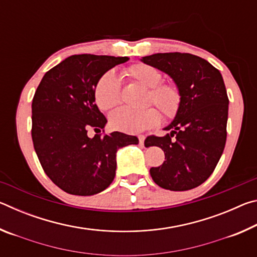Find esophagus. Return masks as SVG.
I'll return each mask as SVG.
<instances>
[{"label":"esophagus","instance_id":"obj_1","mask_svg":"<svg viewBox=\"0 0 257 257\" xmlns=\"http://www.w3.org/2000/svg\"><path fill=\"white\" fill-rule=\"evenodd\" d=\"M138 139H139V144H141V145L144 144V141H145V136H144V135H139Z\"/></svg>","mask_w":257,"mask_h":257}]
</instances>
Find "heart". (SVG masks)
Segmentation results:
<instances>
[{
  "label": "heart",
  "mask_w": 257,
  "mask_h": 257,
  "mask_svg": "<svg viewBox=\"0 0 257 257\" xmlns=\"http://www.w3.org/2000/svg\"><path fill=\"white\" fill-rule=\"evenodd\" d=\"M128 76L149 89L147 103H154L167 119H172L181 105L179 88L173 84L162 81V75L158 69L144 63L134 64L127 69ZM95 101L101 110H110L121 101V85L118 76L113 71H106L99 77L95 85ZM161 121L160 112L154 107L143 111H134L121 107L111 113L110 123L119 132L137 134L155 127Z\"/></svg>",
  "instance_id": "heart-1"
}]
</instances>
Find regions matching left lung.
<instances>
[{
	"mask_svg": "<svg viewBox=\"0 0 257 257\" xmlns=\"http://www.w3.org/2000/svg\"><path fill=\"white\" fill-rule=\"evenodd\" d=\"M142 62L172 78L181 105L162 137L150 136L145 146H159L165 161L150 173L164 189L182 191L202 185L214 171L227 139L229 99L223 78L210 62L189 53H156Z\"/></svg>",
	"mask_w": 257,
	"mask_h": 257,
	"instance_id": "8db88e82",
	"label": "left lung"
}]
</instances>
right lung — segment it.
Segmentation results:
<instances>
[{
	"label": "right lung",
	"instance_id": "1",
	"mask_svg": "<svg viewBox=\"0 0 257 257\" xmlns=\"http://www.w3.org/2000/svg\"><path fill=\"white\" fill-rule=\"evenodd\" d=\"M127 56L71 55L47 71L32 104V137L38 160L50 179L71 195L90 196L114 179L116 152L137 145L138 138L113 132L93 138L89 128L105 127L107 120L95 104L99 77Z\"/></svg>",
	"mask_w": 257,
	"mask_h": 257
}]
</instances>
